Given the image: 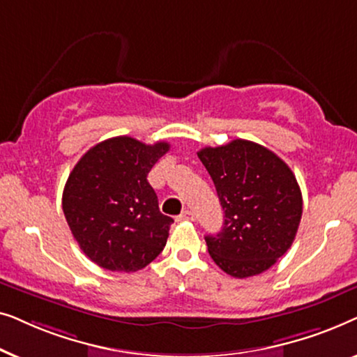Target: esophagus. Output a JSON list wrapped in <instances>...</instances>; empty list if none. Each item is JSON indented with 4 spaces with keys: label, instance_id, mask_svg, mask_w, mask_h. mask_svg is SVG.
Here are the masks:
<instances>
[{
    "label": "esophagus",
    "instance_id": "1",
    "mask_svg": "<svg viewBox=\"0 0 357 357\" xmlns=\"http://www.w3.org/2000/svg\"><path fill=\"white\" fill-rule=\"evenodd\" d=\"M193 219H195V214L187 209V211H183L182 214H180V216L177 218V221H193Z\"/></svg>",
    "mask_w": 357,
    "mask_h": 357
}]
</instances>
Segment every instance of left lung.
Wrapping results in <instances>:
<instances>
[{
    "instance_id": "1",
    "label": "left lung",
    "mask_w": 357,
    "mask_h": 357,
    "mask_svg": "<svg viewBox=\"0 0 357 357\" xmlns=\"http://www.w3.org/2000/svg\"><path fill=\"white\" fill-rule=\"evenodd\" d=\"M198 158L224 209L221 232L204 237L209 255L234 278L266 271L289 250L302 216V193L289 165L247 139L203 148Z\"/></svg>"
}]
</instances>
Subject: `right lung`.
<instances>
[{"label":"right lung","mask_w":357,"mask_h":357,"mask_svg":"<svg viewBox=\"0 0 357 357\" xmlns=\"http://www.w3.org/2000/svg\"><path fill=\"white\" fill-rule=\"evenodd\" d=\"M169 143L116 136L96 144L71 170L63 213L81 250L100 268L138 271L164 250L172 218L148 182Z\"/></svg>","instance_id":"add662e5"}]
</instances>
